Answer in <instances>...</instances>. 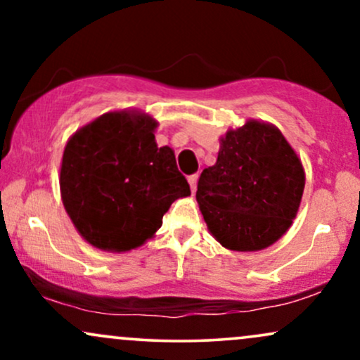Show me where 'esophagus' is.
Returning a JSON list of instances; mask_svg holds the SVG:
<instances>
[{"label": "esophagus", "mask_w": 360, "mask_h": 360, "mask_svg": "<svg viewBox=\"0 0 360 360\" xmlns=\"http://www.w3.org/2000/svg\"><path fill=\"white\" fill-rule=\"evenodd\" d=\"M188 183H189V188H191V191L194 193L196 191V184H198V174H193L188 177Z\"/></svg>", "instance_id": "esophagus-1"}]
</instances>
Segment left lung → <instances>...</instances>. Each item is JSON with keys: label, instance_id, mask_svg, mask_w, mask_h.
<instances>
[{"label": "left lung", "instance_id": "8db88e82", "mask_svg": "<svg viewBox=\"0 0 360 360\" xmlns=\"http://www.w3.org/2000/svg\"><path fill=\"white\" fill-rule=\"evenodd\" d=\"M303 189V164L279 128L247 120L220 139L217 162L198 181L196 201L221 247L255 252L288 232Z\"/></svg>", "mask_w": 360, "mask_h": 360}]
</instances>
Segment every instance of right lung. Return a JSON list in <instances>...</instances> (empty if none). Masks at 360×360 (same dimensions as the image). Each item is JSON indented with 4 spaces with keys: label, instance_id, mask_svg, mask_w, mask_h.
I'll return each instance as SVG.
<instances>
[{
    "label": "right lung",
    "instance_id": "right-lung-1",
    "mask_svg": "<svg viewBox=\"0 0 360 360\" xmlns=\"http://www.w3.org/2000/svg\"><path fill=\"white\" fill-rule=\"evenodd\" d=\"M150 115L118 110L81 127L60 162V198L76 230L96 249L128 252L162 225L169 206L191 194L171 147H157Z\"/></svg>",
    "mask_w": 360,
    "mask_h": 360
}]
</instances>
